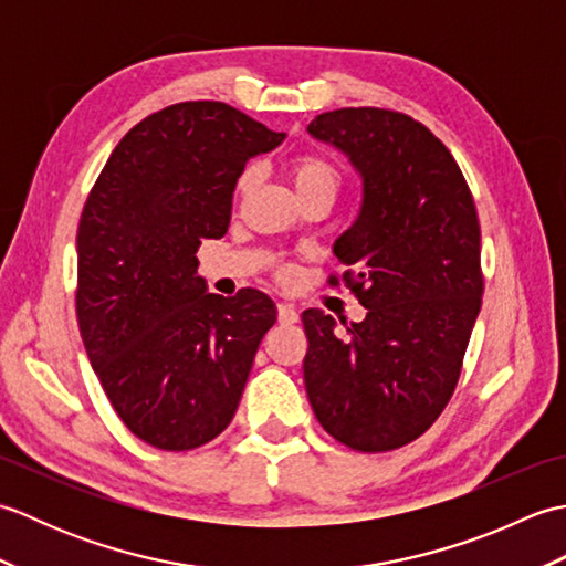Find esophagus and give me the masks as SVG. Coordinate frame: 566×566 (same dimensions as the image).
<instances>
[{
    "instance_id": "34e87169",
    "label": "esophagus",
    "mask_w": 566,
    "mask_h": 566,
    "mask_svg": "<svg viewBox=\"0 0 566 566\" xmlns=\"http://www.w3.org/2000/svg\"><path fill=\"white\" fill-rule=\"evenodd\" d=\"M276 318H280V323H286V326H290V323H296V321H298V314H296L294 304L282 302L280 306H276Z\"/></svg>"
}]
</instances>
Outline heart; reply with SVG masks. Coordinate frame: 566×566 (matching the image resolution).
Segmentation results:
<instances>
[{
	"label": "heart",
	"mask_w": 566,
	"mask_h": 566,
	"mask_svg": "<svg viewBox=\"0 0 566 566\" xmlns=\"http://www.w3.org/2000/svg\"><path fill=\"white\" fill-rule=\"evenodd\" d=\"M290 177L298 197L314 195V191H326V195L335 197V189L340 185L338 170H335L326 158H321V155H298L290 167ZM250 185H252V175H245L240 179L238 189L248 191Z\"/></svg>",
	"instance_id": "1"
}]
</instances>
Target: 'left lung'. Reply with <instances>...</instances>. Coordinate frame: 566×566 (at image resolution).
Here are the masks:
<instances>
[{
	"label": "left lung",
	"instance_id": "obj_1",
	"mask_svg": "<svg viewBox=\"0 0 566 566\" xmlns=\"http://www.w3.org/2000/svg\"><path fill=\"white\" fill-rule=\"evenodd\" d=\"M306 130L363 179L333 252L367 308L350 328L343 321L345 335L321 308L304 311L306 394L338 442L396 450L436 423L460 379L484 294L474 199L450 150L411 116L335 109Z\"/></svg>",
	"mask_w": 566,
	"mask_h": 566
}]
</instances>
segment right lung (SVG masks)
Here are the masks:
<instances>
[{
	"label": "right lung",
	"mask_w": 566,
	"mask_h": 566,
	"mask_svg": "<svg viewBox=\"0 0 566 566\" xmlns=\"http://www.w3.org/2000/svg\"><path fill=\"white\" fill-rule=\"evenodd\" d=\"M284 140L223 102L167 106L106 160L77 228V323L94 375L126 428L158 450L213 440L235 416L268 294H209L201 238L231 223L248 160Z\"/></svg>",
	"instance_id": "obj_1"
}]
</instances>
